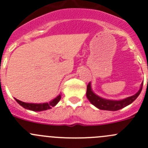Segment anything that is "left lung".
<instances>
[{
  "mask_svg": "<svg viewBox=\"0 0 148 148\" xmlns=\"http://www.w3.org/2000/svg\"><path fill=\"white\" fill-rule=\"evenodd\" d=\"M143 85V83H142L140 89L134 96L128 97L125 99H123V100L115 101L103 99V98L95 94L93 92V90H92V89H91V85L90 82V83H88V86H87L86 96L88 100L90 101V102L93 105H94L95 107L99 108V110H109V111H117V110H119L123 108V107H126V106L129 105L134 101L136 100V99L139 96V95L141 93V91H142Z\"/></svg>",
  "mask_w": 148,
  "mask_h": 148,
  "instance_id": "obj_1",
  "label": "left lung"
}]
</instances>
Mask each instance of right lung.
<instances>
[{
    "label": "right lung",
    "mask_w": 148,
    "mask_h": 148,
    "mask_svg": "<svg viewBox=\"0 0 148 148\" xmlns=\"http://www.w3.org/2000/svg\"><path fill=\"white\" fill-rule=\"evenodd\" d=\"M61 99V95H59L55 99H52V101H50L48 103H25V102L21 101L18 100V99H15V100L19 104L20 106H22L23 107H24L25 109H27V110H32V111H36V112H40V111H44V110H49L52 107H55L56 104L59 102V101Z\"/></svg>",
    "instance_id": "right-lung-1"
}]
</instances>
